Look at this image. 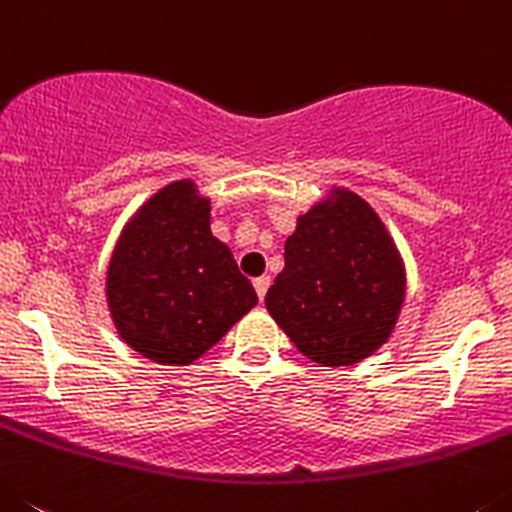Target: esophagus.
<instances>
[{
	"label": "esophagus",
	"instance_id": "obj_1",
	"mask_svg": "<svg viewBox=\"0 0 512 512\" xmlns=\"http://www.w3.org/2000/svg\"><path fill=\"white\" fill-rule=\"evenodd\" d=\"M255 290H257V298H265V293H267V288H270V275H260V278H255Z\"/></svg>",
	"mask_w": 512,
	"mask_h": 512
}]
</instances>
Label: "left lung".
I'll use <instances>...</instances> for the list:
<instances>
[{
  "mask_svg": "<svg viewBox=\"0 0 512 512\" xmlns=\"http://www.w3.org/2000/svg\"><path fill=\"white\" fill-rule=\"evenodd\" d=\"M405 301V267L377 211L349 188L298 216L265 306L298 352L357 365L388 342Z\"/></svg>",
  "mask_w": 512,
  "mask_h": 512,
  "instance_id": "left-lung-1",
  "label": "left lung"
}]
</instances>
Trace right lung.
I'll list each match as a JSON object with an SVG mask.
<instances>
[{"label":"right lung","instance_id":"1","mask_svg":"<svg viewBox=\"0 0 512 512\" xmlns=\"http://www.w3.org/2000/svg\"><path fill=\"white\" fill-rule=\"evenodd\" d=\"M255 303L232 250L211 234V201L191 178L153 193L124 224L109 257L114 329L158 365L196 362Z\"/></svg>","mask_w":512,"mask_h":512}]
</instances>
